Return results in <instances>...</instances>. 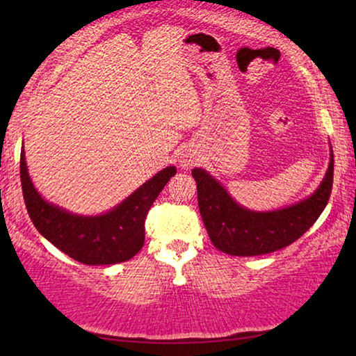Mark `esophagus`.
Segmentation results:
<instances>
[{
	"instance_id": "esophagus-1",
	"label": "esophagus",
	"mask_w": 356,
	"mask_h": 356,
	"mask_svg": "<svg viewBox=\"0 0 356 356\" xmlns=\"http://www.w3.org/2000/svg\"><path fill=\"white\" fill-rule=\"evenodd\" d=\"M193 161H195V155L193 154H185L184 156H182V160H180V165H182L184 168H188Z\"/></svg>"
}]
</instances>
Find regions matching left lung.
<instances>
[{"instance_id":"left-lung-1","label":"left lung","mask_w":356,"mask_h":356,"mask_svg":"<svg viewBox=\"0 0 356 356\" xmlns=\"http://www.w3.org/2000/svg\"><path fill=\"white\" fill-rule=\"evenodd\" d=\"M333 150L322 184L308 200L273 212H252L229 196L218 180L201 168L191 171L197 185V204L215 248L231 256H261L286 248L314 225L327 207L334 171Z\"/></svg>"}]
</instances>
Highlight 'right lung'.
Wrapping results in <instances>:
<instances>
[{
    "label": "right lung",
    "instance_id": "add662e5",
    "mask_svg": "<svg viewBox=\"0 0 356 356\" xmlns=\"http://www.w3.org/2000/svg\"><path fill=\"white\" fill-rule=\"evenodd\" d=\"M174 174L176 168L168 166L110 212L81 216L53 206L39 195L28 174L23 147L20 154L23 200L33 225L48 242L86 265L125 262L143 248L149 209Z\"/></svg>",
    "mask_w": 356,
    "mask_h": 356
}]
</instances>
